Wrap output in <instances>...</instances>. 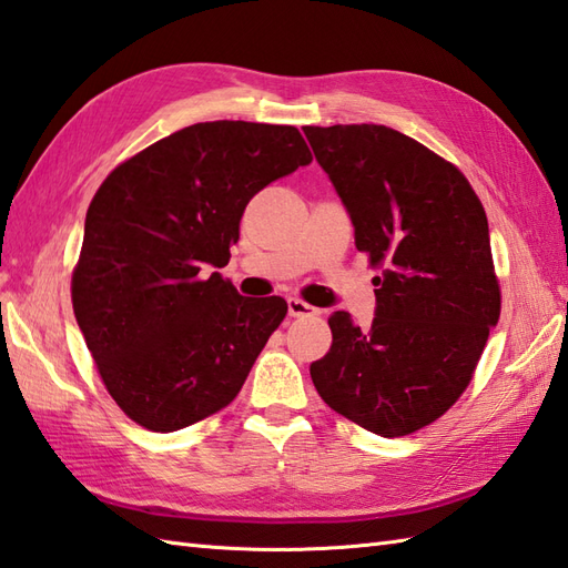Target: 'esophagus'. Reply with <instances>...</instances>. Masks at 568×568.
<instances>
[{
  "mask_svg": "<svg viewBox=\"0 0 568 568\" xmlns=\"http://www.w3.org/2000/svg\"><path fill=\"white\" fill-rule=\"evenodd\" d=\"M286 306H288V315H294V317L315 315V313H317V308L308 306L306 301H301V298H296V296H288V298H286Z\"/></svg>",
  "mask_w": 568,
  "mask_h": 568,
  "instance_id": "obj_1",
  "label": "esophagus"
}]
</instances>
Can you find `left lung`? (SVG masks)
I'll list each match as a JSON object with an SVG mask.
<instances>
[{
  "instance_id": "1",
  "label": "left lung",
  "mask_w": 568,
  "mask_h": 568,
  "mask_svg": "<svg viewBox=\"0 0 568 568\" xmlns=\"http://www.w3.org/2000/svg\"><path fill=\"white\" fill-rule=\"evenodd\" d=\"M373 267L376 315H329L315 390L383 438L436 422L467 388L499 323L487 214L467 178L385 124L303 128Z\"/></svg>"
}]
</instances>
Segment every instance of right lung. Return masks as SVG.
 Here are the masks:
<instances>
[{"instance_id":"1","label":"right lung","mask_w":568,"mask_h":568,"mask_svg":"<svg viewBox=\"0 0 568 568\" xmlns=\"http://www.w3.org/2000/svg\"><path fill=\"white\" fill-rule=\"evenodd\" d=\"M311 163L296 128L197 122L110 173L87 212L72 276L81 335L130 419L171 434L226 407L286 315L226 267L262 187Z\"/></svg>"}]
</instances>
